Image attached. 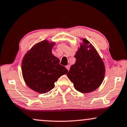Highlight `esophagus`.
<instances>
[{
	"label": "esophagus",
	"mask_w": 127,
	"mask_h": 127,
	"mask_svg": "<svg viewBox=\"0 0 127 127\" xmlns=\"http://www.w3.org/2000/svg\"><path fill=\"white\" fill-rule=\"evenodd\" d=\"M70 66L69 65H67L66 66V69H67V70H68V71L69 70V69H70Z\"/></svg>",
	"instance_id": "esophagus-1"
}]
</instances>
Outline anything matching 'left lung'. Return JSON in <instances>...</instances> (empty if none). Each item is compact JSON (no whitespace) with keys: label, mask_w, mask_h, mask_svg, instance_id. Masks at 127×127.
I'll list each match as a JSON object with an SVG mask.
<instances>
[{"label":"left lung","mask_w":127,"mask_h":127,"mask_svg":"<svg viewBox=\"0 0 127 127\" xmlns=\"http://www.w3.org/2000/svg\"><path fill=\"white\" fill-rule=\"evenodd\" d=\"M83 41L74 55L75 64L71 66L67 76L76 90L88 93L95 91L102 84L105 69L95 48L86 39H83Z\"/></svg>","instance_id":"left-lung-1"}]
</instances>
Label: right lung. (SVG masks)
Returning a JSON list of instances; mask_svg holds the SVG:
<instances>
[{
    "label": "right lung",
    "mask_w": 127,
    "mask_h": 127,
    "mask_svg": "<svg viewBox=\"0 0 127 127\" xmlns=\"http://www.w3.org/2000/svg\"><path fill=\"white\" fill-rule=\"evenodd\" d=\"M53 43L41 41L33 47L22 62V73L27 86L37 93L44 94L54 88V83L68 70L60 64L52 54Z\"/></svg>",
    "instance_id": "1"
}]
</instances>
